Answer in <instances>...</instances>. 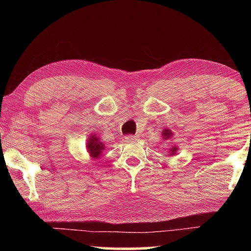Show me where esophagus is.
Listing matches in <instances>:
<instances>
[{
  "label": "esophagus",
  "mask_w": 251,
  "mask_h": 251,
  "mask_svg": "<svg viewBox=\"0 0 251 251\" xmlns=\"http://www.w3.org/2000/svg\"><path fill=\"white\" fill-rule=\"evenodd\" d=\"M137 138H138V136H135V135H129V136H127V137L125 138L127 142H134V141H137Z\"/></svg>",
  "instance_id": "esophagus-1"
}]
</instances>
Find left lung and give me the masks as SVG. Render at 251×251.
Wrapping results in <instances>:
<instances>
[{
    "label": "left lung",
    "instance_id": "1",
    "mask_svg": "<svg viewBox=\"0 0 251 251\" xmlns=\"http://www.w3.org/2000/svg\"><path fill=\"white\" fill-rule=\"evenodd\" d=\"M161 136H163L164 141H168V139L171 138L172 136H173V133L171 131V129L165 128V129L163 130V133H161ZM168 151H169V152H168L169 156H171V155H175L176 151H178V148H177V146H172V147L168 148Z\"/></svg>",
    "mask_w": 251,
    "mask_h": 251
}]
</instances>
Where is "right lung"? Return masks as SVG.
<instances>
[{"label":"right lung","instance_id":"1","mask_svg":"<svg viewBox=\"0 0 251 251\" xmlns=\"http://www.w3.org/2000/svg\"><path fill=\"white\" fill-rule=\"evenodd\" d=\"M86 148H87V151L90 152L92 158L94 159L99 158V157L101 155V152H103V151H105L104 144L100 141L99 136L96 134H92L90 137H88Z\"/></svg>","mask_w":251,"mask_h":251}]
</instances>
